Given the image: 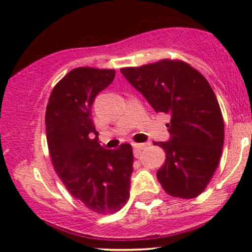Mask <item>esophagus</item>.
<instances>
[{
	"label": "esophagus",
	"instance_id": "34e87169",
	"mask_svg": "<svg viewBox=\"0 0 252 252\" xmlns=\"http://www.w3.org/2000/svg\"><path fill=\"white\" fill-rule=\"evenodd\" d=\"M149 144H133V149L135 151V156H138L139 154Z\"/></svg>",
	"mask_w": 252,
	"mask_h": 252
}]
</instances>
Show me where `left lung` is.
Listing matches in <instances>:
<instances>
[{
  "label": "left lung",
  "mask_w": 252,
  "mask_h": 252,
  "mask_svg": "<svg viewBox=\"0 0 252 252\" xmlns=\"http://www.w3.org/2000/svg\"><path fill=\"white\" fill-rule=\"evenodd\" d=\"M124 78L158 113L171 117V138L156 145L166 151L157 179L171 196H199L216 172L224 142L220 103L206 78L183 61L162 60L122 68Z\"/></svg>",
  "instance_id": "left-lung-1"
}]
</instances>
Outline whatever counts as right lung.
Here are the masks:
<instances>
[{
    "label": "right lung",
    "mask_w": 252,
    "mask_h": 252,
    "mask_svg": "<svg viewBox=\"0 0 252 252\" xmlns=\"http://www.w3.org/2000/svg\"><path fill=\"white\" fill-rule=\"evenodd\" d=\"M116 70L79 67L56 84L46 107V138L53 167L68 191L89 210L110 215L129 199L133 149H103L91 107Z\"/></svg>",
    "instance_id": "1"
}]
</instances>
